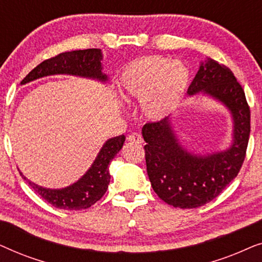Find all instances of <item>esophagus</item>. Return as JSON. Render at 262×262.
I'll return each instance as SVG.
<instances>
[{
    "instance_id": "esophagus-1",
    "label": "esophagus",
    "mask_w": 262,
    "mask_h": 262,
    "mask_svg": "<svg viewBox=\"0 0 262 262\" xmlns=\"http://www.w3.org/2000/svg\"><path fill=\"white\" fill-rule=\"evenodd\" d=\"M127 141L132 142V143H143V138L141 135L137 134V132H134V134H131L130 136H128Z\"/></svg>"
}]
</instances>
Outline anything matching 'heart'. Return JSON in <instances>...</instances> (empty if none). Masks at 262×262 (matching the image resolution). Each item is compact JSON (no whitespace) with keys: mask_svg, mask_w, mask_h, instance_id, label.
<instances>
[{"mask_svg":"<svg viewBox=\"0 0 262 262\" xmlns=\"http://www.w3.org/2000/svg\"><path fill=\"white\" fill-rule=\"evenodd\" d=\"M189 73L184 64L161 56H144L132 60L119 78L125 99H138L139 108L150 120L167 117L188 87Z\"/></svg>","mask_w":262,"mask_h":262,"instance_id":"obj_1","label":"heart"}]
</instances>
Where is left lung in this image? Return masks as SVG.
<instances>
[{
    "mask_svg": "<svg viewBox=\"0 0 262 262\" xmlns=\"http://www.w3.org/2000/svg\"><path fill=\"white\" fill-rule=\"evenodd\" d=\"M202 92L220 100L234 119V142L223 152L196 156L178 142L168 118L143 126L145 163L152 189L164 203L194 209L220 195L237 177L250 134V110L232 71L213 59L202 63L189 84V95Z\"/></svg>",
    "mask_w": 262,
    "mask_h": 262,
    "instance_id": "1",
    "label": "left lung"
}]
</instances>
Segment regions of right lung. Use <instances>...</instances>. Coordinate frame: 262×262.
<instances>
[{
	"instance_id": "right-lung-1",
	"label": "right lung",
	"mask_w": 262,
	"mask_h": 262,
	"mask_svg": "<svg viewBox=\"0 0 262 262\" xmlns=\"http://www.w3.org/2000/svg\"><path fill=\"white\" fill-rule=\"evenodd\" d=\"M102 53L100 49L77 50V51L63 52L44 60L30 71L21 84L34 81L37 78L56 74H70L77 76L92 77L105 82L107 75L102 74ZM125 142V136L111 138L103 144L94 163L89 170L77 182L62 189H49L38 186L27 180L28 185L49 204L62 210H83L88 209L100 200L105 194L111 180L108 166L114 156L119 152Z\"/></svg>"
}]
</instances>
